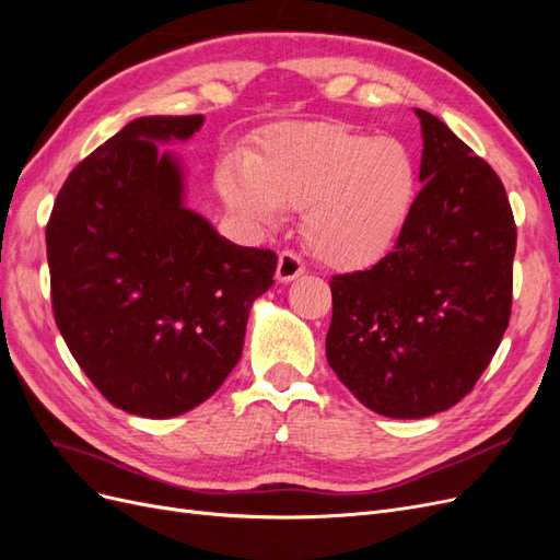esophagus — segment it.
I'll list each match as a JSON object with an SVG mask.
<instances>
[{
    "label": "esophagus",
    "mask_w": 560,
    "mask_h": 560,
    "mask_svg": "<svg viewBox=\"0 0 560 560\" xmlns=\"http://www.w3.org/2000/svg\"><path fill=\"white\" fill-rule=\"evenodd\" d=\"M306 273V264L301 261V257L299 254H294V252H282L280 254V259H278V280L280 282H292V280H296L299 276H303Z\"/></svg>",
    "instance_id": "1"
}]
</instances>
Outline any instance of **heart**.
<instances>
[{"mask_svg": "<svg viewBox=\"0 0 560 560\" xmlns=\"http://www.w3.org/2000/svg\"><path fill=\"white\" fill-rule=\"evenodd\" d=\"M229 210L273 226L301 206V233L331 268H360L383 257L409 222L418 167L399 140L371 138L327 121L270 126L247 161L217 167Z\"/></svg>", "mask_w": 560, "mask_h": 560, "instance_id": "heart-1", "label": "heart"}]
</instances>
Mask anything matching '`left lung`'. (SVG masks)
Returning <instances> with one entry per match:
<instances>
[{
	"label": "left lung",
	"instance_id": "1",
	"mask_svg": "<svg viewBox=\"0 0 560 560\" xmlns=\"http://www.w3.org/2000/svg\"><path fill=\"white\" fill-rule=\"evenodd\" d=\"M416 114L422 189L409 222L378 264L329 282V366L387 418H428L471 393L512 315L504 186L444 121Z\"/></svg>",
	"mask_w": 560,
	"mask_h": 560
}]
</instances>
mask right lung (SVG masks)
<instances>
[{
  "label": "right lung",
  "instance_id": "1",
  "mask_svg": "<svg viewBox=\"0 0 560 560\" xmlns=\"http://www.w3.org/2000/svg\"><path fill=\"white\" fill-rule=\"evenodd\" d=\"M194 116H142L83 159L46 226L56 325L116 409L173 418L212 397L238 364L276 252L222 238L184 206V173L159 142Z\"/></svg>",
  "mask_w": 560,
  "mask_h": 560
}]
</instances>
